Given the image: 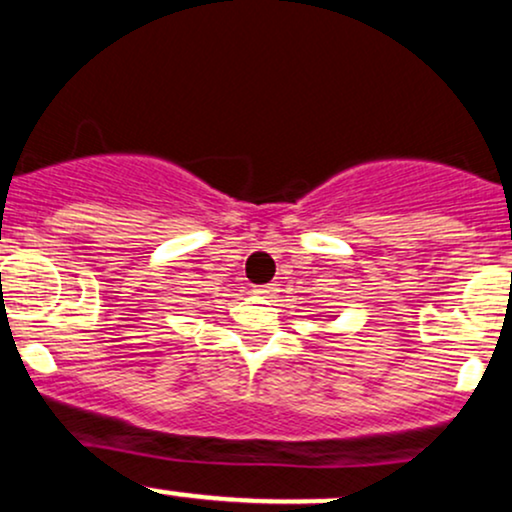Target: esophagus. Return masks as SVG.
<instances>
[{"label":"esophagus","mask_w":512,"mask_h":512,"mask_svg":"<svg viewBox=\"0 0 512 512\" xmlns=\"http://www.w3.org/2000/svg\"><path fill=\"white\" fill-rule=\"evenodd\" d=\"M274 291L272 284H264V286H255V293H260V296H269V293Z\"/></svg>","instance_id":"34e87169"}]
</instances>
